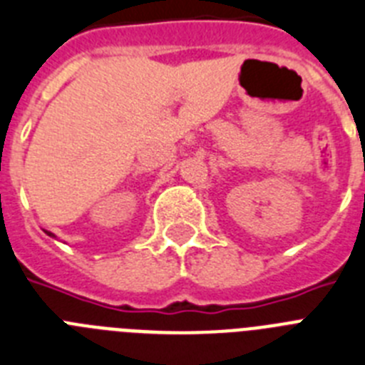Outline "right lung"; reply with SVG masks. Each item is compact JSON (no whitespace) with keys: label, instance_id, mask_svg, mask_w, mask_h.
Listing matches in <instances>:
<instances>
[{"label":"right lung","instance_id":"1","mask_svg":"<svg viewBox=\"0 0 365 365\" xmlns=\"http://www.w3.org/2000/svg\"><path fill=\"white\" fill-rule=\"evenodd\" d=\"M48 235H49V236H53V235H51V232H48Z\"/></svg>","mask_w":365,"mask_h":365}]
</instances>
